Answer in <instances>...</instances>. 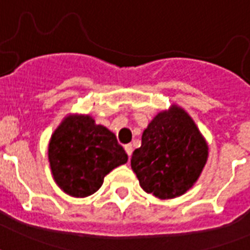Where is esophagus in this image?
<instances>
[{
  "mask_svg": "<svg viewBox=\"0 0 250 250\" xmlns=\"http://www.w3.org/2000/svg\"><path fill=\"white\" fill-rule=\"evenodd\" d=\"M125 153H127V154H128V157L132 156V150H133L132 144H127V145H125Z\"/></svg>",
  "mask_w": 250,
  "mask_h": 250,
  "instance_id": "1",
  "label": "esophagus"
}]
</instances>
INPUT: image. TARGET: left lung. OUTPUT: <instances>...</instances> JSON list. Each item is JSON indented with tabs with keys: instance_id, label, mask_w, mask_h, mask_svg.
I'll list each match as a JSON object with an SVG mask.
<instances>
[{
	"instance_id": "8db88e82",
	"label": "left lung",
	"mask_w": 250,
	"mask_h": 250,
	"mask_svg": "<svg viewBox=\"0 0 250 250\" xmlns=\"http://www.w3.org/2000/svg\"><path fill=\"white\" fill-rule=\"evenodd\" d=\"M208 160V144L192 118L178 106L162 111L143 132L131 158L141 188L158 198L186 193Z\"/></svg>"
}]
</instances>
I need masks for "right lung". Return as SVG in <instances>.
I'll return each instance as SVG.
<instances>
[{"instance_id": "obj_1", "label": "right lung", "mask_w": 250, "mask_h": 250, "mask_svg": "<svg viewBox=\"0 0 250 250\" xmlns=\"http://www.w3.org/2000/svg\"><path fill=\"white\" fill-rule=\"evenodd\" d=\"M127 153L113 132L96 125L89 115L64 119L49 143V162L61 189L74 197H86L100 189L104 178L125 164Z\"/></svg>"}]
</instances>
